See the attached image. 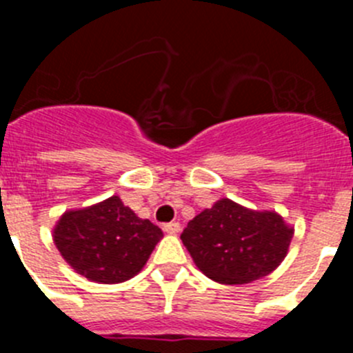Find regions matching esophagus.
Segmentation results:
<instances>
[{"label":"esophagus","mask_w":353,"mask_h":353,"mask_svg":"<svg viewBox=\"0 0 353 353\" xmlns=\"http://www.w3.org/2000/svg\"><path fill=\"white\" fill-rule=\"evenodd\" d=\"M162 230H164L168 235H176V233L180 232V223H176V221H173V223H166L164 226H162Z\"/></svg>","instance_id":"obj_1"}]
</instances>
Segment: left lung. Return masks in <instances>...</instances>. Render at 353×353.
Listing matches in <instances>:
<instances>
[{
  "mask_svg": "<svg viewBox=\"0 0 353 353\" xmlns=\"http://www.w3.org/2000/svg\"><path fill=\"white\" fill-rule=\"evenodd\" d=\"M292 236L293 228L276 212L249 210L224 198L189 221L180 239L205 276L245 285L276 270Z\"/></svg>",
  "mask_w": 353,
  "mask_h": 353,
  "instance_id": "8db88e82",
  "label": "left lung"
}]
</instances>
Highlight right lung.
Returning a JSON list of instances; mask_svg holds the SVG:
<instances>
[{"label": "right lung", "mask_w": 353, "mask_h": 353, "mask_svg": "<svg viewBox=\"0 0 353 353\" xmlns=\"http://www.w3.org/2000/svg\"><path fill=\"white\" fill-rule=\"evenodd\" d=\"M161 239V228L139 219L118 196L65 212L54 228L56 248L72 269L105 285L136 276Z\"/></svg>", "instance_id": "1"}]
</instances>
